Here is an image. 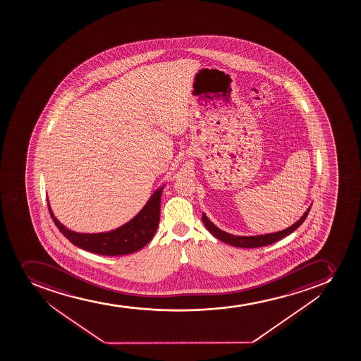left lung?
<instances>
[{
    "mask_svg": "<svg viewBox=\"0 0 361 361\" xmlns=\"http://www.w3.org/2000/svg\"><path fill=\"white\" fill-rule=\"evenodd\" d=\"M311 211V207L308 208L307 211L305 212V214L301 216L299 221H296L294 225L290 226L287 229H283L281 232L271 233V234H264V235L257 236H236L228 234V233L224 232L221 229H219L216 226L213 225L209 220H208L206 215L202 214V221H204L206 228L222 243H228L231 246L241 247V248H257V247L267 246L271 243H276L282 238L289 235L290 233L294 232L300 225H302V222L307 218L308 213Z\"/></svg>",
    "mask_w": 361,
    "mask_h": 361,
    "instance_id": "8db88e82",
    "label": "left lung"
}]
</instances>
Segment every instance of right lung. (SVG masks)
Returning a JSON list of instances; mask_svg holds the SVG:
<instances>
[{"label":"right lung","mask_w":361,"mask_h":361,"mask_svg":"<svg viewBox=\"0 0 361 361\" xmlns=\"http://www.w3.org/2000/svg\"><path fill=\"white\" fill-rule=\"evenodd\" d=\"M161 194L162 188L152 195L142 211L128 224L111 232L99 234H80L69 231L57 221V219L54 216L53 212L50 209L49 204L48 209L54 224L73 245L92 253L116 257L134 253L146 246L147 243L153 239L160 221Z\"/></svg>","instance_id":"1"}]
</instances>
